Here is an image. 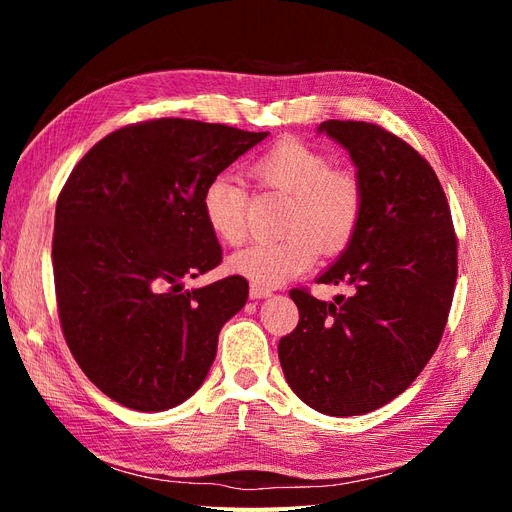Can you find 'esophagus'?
Returning <instances> with one entry per match:
<instances>
[{
	"label": "esophagus",
	"instance_id": "1",
	"mask_svg": "<svg viewBox=\"0 0 512 512\" xmlns=\"http://www.w3.org/2000/svg\"><path fill=\"white\" fill-rule=\"evenodd\" d=\"M271 288H267V286H260V284H252L250 286V297L252 299H267V297H271Z\"/></svg>",
	"mask_w": 512,
	"mask_h": 512
}]
</instances>
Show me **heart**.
<instances>
[{"label":"heart","mask_w":512,"mask_h":512,"mask_svg":"<svg viewBox=\"0 0 512 512\" xmlns=\"http://www.w3.org/2000/svg\"><path fill=\"white\" fill-rule=\"evenodd\" d=\"M252 175L269 190L290 196L288 235L256 241L232 254L230 269L260 286H277L307 271L327 254L344 250L363 211L361 185L335 170L331 158L299 141H282L254 162ZM205 222L215 237L237 245L247 235V190L232 175L213 177L200 196Z\"/></svg>","instance_id":"1"}]
</instances>
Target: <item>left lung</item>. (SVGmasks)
<instances>
[{
    "mask_svg": "<svg viewBox=\"0 0 512 512\" xmlns=\"http://www.w3.org/2000/svg\"><path fill=\"white\" fill-rule=\"evenodd\" d=\"M356 166L363 211L346 250L318 284L352 294L327 303L294 288L299 324L280 339L290 389L329 416L378 410L404 393L436 352L457 280V239L442 185L425 158L376 123L318 126Z\"/></svg>",
    "mask_w": 512,
    "mask_h": 512,
    "instance_id": "1",
    "label": "left lung"
}]
</instances>
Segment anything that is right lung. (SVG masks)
Here are the masks:
<instances>
[{
    "mask_svg": "<svg viewBox=\"0 0 512 512\" xmlns=\"http://www.w3.org/2000/svg\"><path fill=\"white\" fill-rule=\"evenodd\" d=\"M269 132L156 119L104 136L57 198L53 273L61 331L98 389L138 412L170 410L205 382L245 277L185 290L222 262L200 196Z\"/></svg>",
    "mask_w": 512,
    "mask_h": 512,
    "instance_id": "add662e5",
    "label": "right lung"
}]
</instances>
